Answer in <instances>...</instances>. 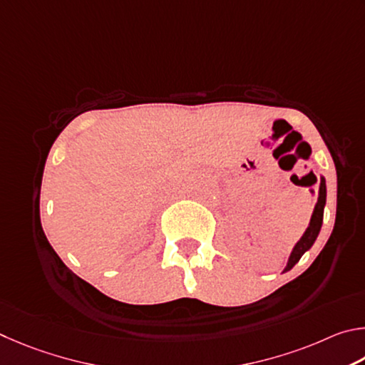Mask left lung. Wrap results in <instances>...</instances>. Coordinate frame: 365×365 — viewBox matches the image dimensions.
<instances>
[{
  "mask_svg": "<svg viewBox=\"0 0 365 365\" xmlns=\"http://www.w3.org/2000/svg\"><path fill=\"white\" fill-rule=\"evenodd\" d=\"M325 202H327V186H325V178L321 176V184H319L317 203H316V207H314V212H312L309 226L306 227V231L302 235V239H299L297 244H295V247H293V250L290 253L289 261H287V266H285L284 272L290 271L292 267L298 263L299 258H302L303 255L308 252L312 245H314V242H316L317 235H319V232H321V227H322Z\"/></svg>",
  "mask_w": 365,
  "mask_h": 365,
  "instance_id": "left-lung-1",
  "label": "left lung"
}]
</instances>
